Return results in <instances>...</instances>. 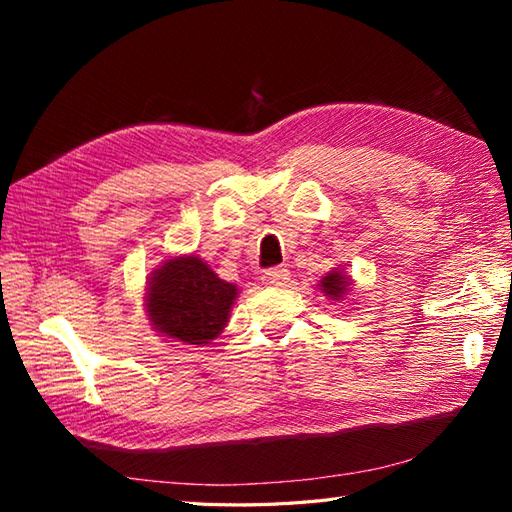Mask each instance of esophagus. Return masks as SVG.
Masks as SVG:
<instances>
[{"mask_svg": "<svg viewBox=\"0 0 512 512\" xmlns=\"http://www.w3.org/2000/svg\"><path fill=\"white\" fill-rule=\"evenodd\" d=\"M288 279H290V273L286 268H281V266H275V268H268L266 273L262 275V281L266 286H273V288H279V286H286L288 284Z\"/></svg>", "mask_w": 512, "mask_h": 512, "instance_id": "1", "label": "esophagus"}]
</instances>
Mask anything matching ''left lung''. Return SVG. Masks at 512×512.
I'll return each mask as SVG.
<instances>
[{
	"label": "left lung",
	"instance_id": "8db88e82",
	"mask_svg": "<svg viewBox=\"0 0 512 512\" xmlns=\"http://www.w3.org/2000/svg\"><path fill=\"white\" fill-rule=\"evenodd\" d=\"M321 290L325 295L332 297V299H339L343 292L350 290V281H347V275H341L339 270H332L330 275H325L321 279Z\"/></svg>",
	"mask_w": 512,
	"mask_h": 512
}]
</instances>
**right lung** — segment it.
Masks as SVG:
<instances>
[{
    "label": "right lung",
    "instance_id": "1",
    "mask_svg": "<svg viewBox=\"0 0 512 512\" xmlns=\"http://www.w3.org/2000/svg\"><path fill=\"white\" fill-rule=\"evenodd\" d=\"M237 288L198 257H178L149 281L147 312L154 328L189 345H202L224 330Z\"/></svg>",
    "mask_w": 512,
    "mask_h": 512
}]
</instances>
